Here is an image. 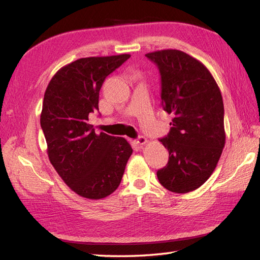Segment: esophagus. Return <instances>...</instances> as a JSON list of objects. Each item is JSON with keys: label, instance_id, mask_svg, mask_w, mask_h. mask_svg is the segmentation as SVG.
I'll return each mask as SVG.
<instances>
[{"label": "esophagus", "instance_id": "obj_1", "mask_svg": "<svg viewBox=\"0 0 260 260\" xmlns=\"http://www.w3.org/2000/svg\"><path fill=\"white\" fill-rule=\"evenodd\" d=\"M135 142H136V144H139V145H144L147 143V140L144 136H139V139H137Z\"/></svg>", "mask_w": 260, "mask_h": 260}]
</instances>
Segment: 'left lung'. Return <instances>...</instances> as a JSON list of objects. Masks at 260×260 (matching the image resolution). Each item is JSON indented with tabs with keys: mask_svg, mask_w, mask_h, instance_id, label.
Instances as JSON below:
<instances>
[{
	"mask_svg": "<svg viewBox=\"0 0 260 260\" xmlns=\"http://www.w3.org/2000/svg\"><path fill=\"white\" fill-rule=\"evenodd\" d=\"M145 56L157 66L162 106L173 116L170 133L159 140L169 162L157 179L171 192L194 191L211 176L224 147L221 92L206 66L190 54L168 49Z\"/></svg>",
	"mask_w": 260,
	"mask_h": 260,
	"instance_id": "8db88e82",
	"label": "left lung"
}]
</instances>
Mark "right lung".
<instances>
[{"label":"right lung","instance_id":"obj_1","mask_svg":"<svg viewBox=\"0 0 260 260\" xmlns=\"http://www.w3.org/2000/svg\"><path fill=\"white\" fill-rule=\"evenodd\" d=\"M131 56L76 60L52 77L40 116L49 159L60 178L80 197L106 198L117 189L133 148L124 137L96 134L88 116L98 110L105 78Z\"/></svg>","mask_w":260,"mask_h":260}]
</instances>
